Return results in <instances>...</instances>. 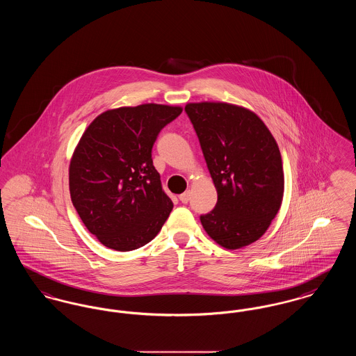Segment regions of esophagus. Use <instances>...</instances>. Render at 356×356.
<instances>
[{
    "instance_id": "obj_1",
    "label": "esophagus",
    "mask_w": 356,
    "mask_h": 356,
    "mask_svg": "<svg viewBox=\"0 0 356 356\" xmlns=\"http://www.w3.org/2000/svg\"><path fill=\"white\" fill-rule=\"evenodd\" d=\"M179 199H180V202H181V203H188V202H189V199H191V192H189V191H186L184 193H181V195L179 196Z\"/></svg>"
}]
</instances>
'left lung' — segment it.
Listing matches in <instances>:
<instances>
[{
  "label": "left lung",
  "instance_id": "obj_1",
  "mask_svg": "<svg viewBox=\"0 0 356 356\" xmlns=\"http://www.w3.org/2000/svg\"><path fill=\"white\" fill-rule=\"evenodd\" d=\"M216 207L200 221L208 236L227 250L252 244L266 234L284 193L282 154L270 129L254 112L235 104L189 102Z\"/></svg>",
  "mask_w": 356,
  "mask_h": 356
}]
</instances>
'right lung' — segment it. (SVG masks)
Listing matches in <instances>:
<instances>
[{"instance_id": "add662e5", "label": "right lung", "mask_w": 356, "mask_h": 356, "mask_svg": "<svg viewBox=\"0 0 356 356\" xmlns=\"http://www.w3.org/2000/svg\"><path fill=\"white\" fill-rule=\"evenodd\" d=\"M181 112L152 102L121 106L102 112L85 129L69 164L70 199L105 247L137 250L168 219L173 203L153 167L152 147Z\"/></svg>"}]
</instances>
